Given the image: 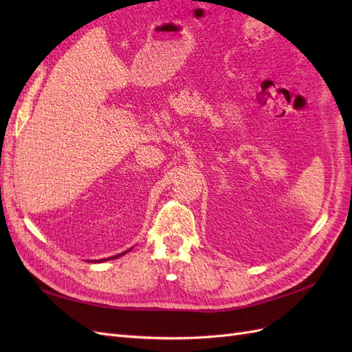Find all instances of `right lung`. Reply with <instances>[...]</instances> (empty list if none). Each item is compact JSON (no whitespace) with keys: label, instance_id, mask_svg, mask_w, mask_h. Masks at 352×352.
<instances>
[{"label":"right lung","instance_id":"obj_1","mask_svg":"<svg viewBox=\"0 0 352 352\" xmlns=\"http://www.w3.org/2000/svg\"><path fill=\"white\" fill-rule=\"evenodd\" d=\"M130 251V250H129ZM129 251H125V252H129ZM125 252H122V254H118V256H115V257H111V258H118V257H121V256H124V254ZM109 260V258H107ZM98 261H106V258H104V260H98Z\"/></svg>","mask_w":352,"mask_h":352}]
</instances>
